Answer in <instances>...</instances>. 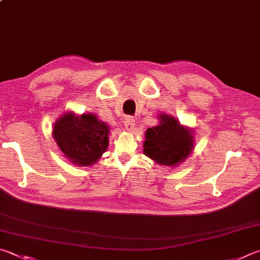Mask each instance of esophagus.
I'll return each mask as SVG.
<instances>
[{
  "mask_svg": "<svg viewBox=\"0 0 260 260\" xmlns=\"http://www.w3.org/2000/svg\"><path fill=\"white\" fill-rule=\"evenodd\" d=\"M134 127H135V119H134V117H132V116L126 117V118H125V128H126L127 131H133Z\"/></svg>",
  "mask_w": 260,
  "mask_h": 260,
  "instance_id": "34e87169",
  "label": "esophagus"
}]
</instances>
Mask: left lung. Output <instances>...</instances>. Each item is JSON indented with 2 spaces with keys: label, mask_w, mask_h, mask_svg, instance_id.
I'll return each instance as SVG.
<instances>
[{
  "label": "left lung",
  "mask_w": 260,
  "mask_h": 260,
  "mask_svg": "<svg viewBox=\"0 0 260 260\" xmlns=\"http://www.w3.org/2000/svg\"><path fill=\"white\" fill-rule=\"evenodd\" d=\"M192 134L171 116H160V125L148 128L144 154L159 165L175 166L191 153Z\"/></svg>",
  "instance_id": "8db88e82"
}]
</instances>
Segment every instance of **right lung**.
<instances>
[{"mask_svg":"<svg viewBox=\"0 0 260 260\" xmlns=\"http://www.w3.org/2000/svg\"><path fill=\"white\" fill-rule=\"evenodd\" d=\"M109 128L93 114H66L55 122L53 138L70 161L89 166L100 158L109 144Z\"/></svg>","mask_w":260,"mask_h":260,"instance_id":"1","label":"right lung"}]
</instances>
